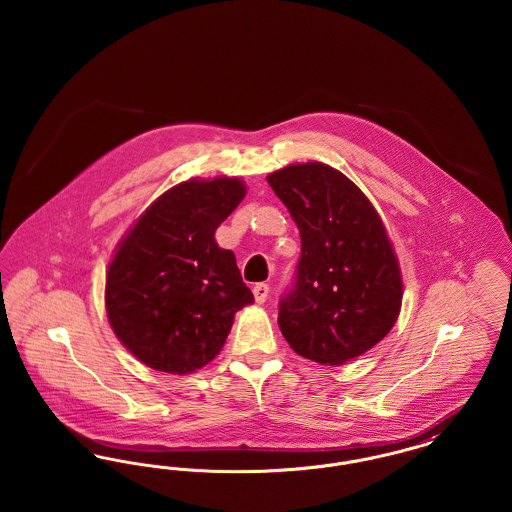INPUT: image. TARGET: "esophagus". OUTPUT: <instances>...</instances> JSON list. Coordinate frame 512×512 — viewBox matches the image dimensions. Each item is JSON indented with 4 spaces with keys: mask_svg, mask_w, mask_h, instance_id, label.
<instances>
[{
    "mask_svg": "<svg viewBox=\"0 0 512 512\" xmlns=\"http://www.w3.org/2000/svg\"><path fill=\"white\" fill-rule=\"evenodd\" d=\"M268 292H270V290H268L267 284H257V286L253 288V295H255V301H257L259 305L267 303Z\"/></svg>",
    "mask_w": 512,
    "mask_h": 512,
    "instance_id": "34e87169",
    "label": "esophagus"
}]
</instances>
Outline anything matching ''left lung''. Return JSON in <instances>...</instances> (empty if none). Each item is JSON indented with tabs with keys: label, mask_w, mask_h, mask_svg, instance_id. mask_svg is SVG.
I'll use <instances>...</instances> for the list:
<instances>
[{
	"label": "left lung",
	"mask_w": 512,
	"mask_h": 512,
	"mask_svg": "<svg viewBox=\"0 0 512 512\" xmlns=\"http://www.w3.org/2000/svg\"><path fill=\"white\" fill-rule=\"evenodd\" d=\"M301 236L278 326L293 351L343 365L386 338L399 317L403 280L382 219L345 174L299 163L268 174Z\"/></svg>",
	"instance_id": "1"
}]
</instances>
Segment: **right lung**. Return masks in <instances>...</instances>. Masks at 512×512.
I'll list each match as a JSON object with an SVG mask.
<instances>
[{"label":"right lung","mask_w":512,"mask_h":512,"mask_svg":"<svg viewBox=\"0 0 512 512\" xmlns=\"http://www.w3.org/2000/svg\"><path fill=\"white\" fill-rule=\"evenodd\" d=\"M244 195L238 178L182 182L155 199L117 247L107 270V317L149 368L190 374L211 363L234 315L255 301L234 253L215 242Z\"/></svg>","instance_id":"1"}]
</instances>
